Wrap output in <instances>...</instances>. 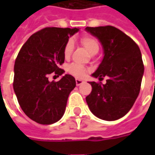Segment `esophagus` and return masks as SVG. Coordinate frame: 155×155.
Wrapping results in <instances>:
<instances>
[{"label":"esophagus","instance_id":"obj_1","mask_svg":"<svg viewBox=\"0 0 155 155\" xmlns=\"http://www.w3.org/2000/svg\"><path fill=\"white\" fill-rule=\"evenodd\" d=\"M84 82L83 80H81V79H76V84L78 85V86H79V85H81L82 84H84Z\"/></svg>","mask_w":155,"mask_h":155}]
</instances>
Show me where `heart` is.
<instances>
[{
	"mask_svg": "<svg viewBox=\"0 0 155 155\" xmlns=\"http://www.w3.org/2000/svg\"><path fill=\"white\" fill-rule=\"evenodd\" d=\"M81 43L85 47L87 51L91 54L95 51H98L99 43L98 41L91 36H84L81 38ZM74 49V41L73 39H70L65 43L64 47V56L65 58H69ZM69 72L77 78L84 77L87 72V69L78 64H71L68 68Z\"/></svg>",
	"mask_w": 155,
	"mask_h": 155,
	"instance_id": "b5f03b06",
	"label": "heart"
}]
</instances>
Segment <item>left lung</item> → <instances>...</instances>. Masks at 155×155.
<instances>
[{
	"label": "left lung",
	"mask_w": 155,
	"mask_h": 155,
	"mask_svg": "<svg viewBox=\"0 0 155 155\" xmlns=\"http://www.w3.org/2000/svg\"><path fill=\"white\" fill-rule=\"evenodd\" d=\"M103 46L104 58L91 74L105 84L89 82L92 91L86 103L94 116L105 121L124 116L134 105L140 90L144 65L139 46L121 30L111 26L85 28Z\"/></svg>",
	"instance_id": "1"
}]
</instances>
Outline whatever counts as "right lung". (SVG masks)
<instances>
[{"label": "right lung", "mask_w": 155, "mask_h": 155, "mask_svg": "<svg viewBox=\"0 0 155 155\" xmlns=\"http://www.w3.org/2000/svg\"><path fill=\"white\" fill-rule=\"evenodd\" d=\"M79 28L46 27L33 33L21 47L15 63L14 91L21 110L39 124H52L64 114L67 99L76 87L71 75L50 82L48 75L58 77L64 62V47Z\"/></svg>", "instance_id": "1"}]
</instances>
